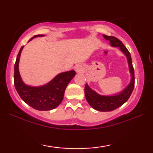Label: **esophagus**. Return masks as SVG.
Listing matches in <instances>:
<instances>
[{
    "instance_id": "34e87169",
    "label": "esophagus",
    "mask_w": 153,
    "mask_h": 153,
    "mask_svg": "<svg viewBox=\"0 0 153 153\" xmlns=\"http://www.w3.org/2000/svg\"><path fill=\"white\" fill-rule=\"evenodd\" d=\"M75 71H76L77 73H80L81 72V71H82V68H81L80 65H76L75 67Z\"/></svg>"
}]
</instances>
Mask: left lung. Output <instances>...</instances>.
<instances>
[{"mask_svg":"<svg viewBox=\"0 0 153 153\" xmlns=\"http://www.w3.org/2000/svg\"><path fill=\"white\" fill-rule=\"evenodd\" d=\"M103 37L106 40L109 41L110 45L112 47H119L120 51L126 56L131 76L130 81L128 85L122 91L114 95H100L97 92L91 88L88 83H86L85 86V96L87 102L94 109L100 111H111L122 106L130 97L134 87V70L133 68L130 53L122 42L113 36L103 35Z\"/></svg>","mask_w":153,"mask_h":153,"instance_id":"8db88e82","label":"left lung"}]
</instances>
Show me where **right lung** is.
<instances>
[{
    "mask_svg": "<svg viewBox=\"0 0 153 153\" xmlns=\"http://www.w3.org/2000/svg\"><path fill=\"white\" fill-rule=\"evenodd\" d=\"M44 36L45 35H35L28 42L35 37ZM23 49L24 46L20 49L14 65V83L16 91L23 101L38 111L53 109L61 103L66 88L74 77L76 72L74 70H70L60 73L43 85L32 86L27 85L23 81L19 70V63Z\"/></svg>",
    "mask_w": 153,
    "mask_h": 153,
    "instance_id": "1",
    "label": "right lung"
}]
</instances>
